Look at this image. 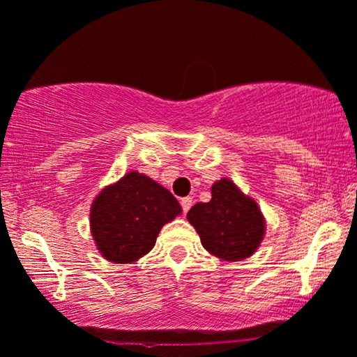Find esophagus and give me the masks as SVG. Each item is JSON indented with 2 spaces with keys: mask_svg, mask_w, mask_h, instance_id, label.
Returning a JSON list of instances; mask_svg holds the SVG:
<instances>
[{
  "mask_svg": "<svg viewBox=\"0 0 357 357\" xmlns=\"http://www.w3.org/2000/svg\"><path fill=\"white\" fill-rule=\"evenodd\" d=\"M191 206H192V199L191 197H183L181 199V208H183L184 213H186L189 208H191Z\"/></svg>",
  "mask_w": 357,
  "mask_h": 357,
  "instance_id": "1",
  "label": "esophagus"
}]
</instances>
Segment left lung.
Listing matches in <instances>:
<instances>
[{
	"mask_svg": "<svg viewBox=\"0 0 357 357\" xmlns=\"http://www.w3.org/2000/svg\"><path fill=\"white\" fill-rule=\"evenodd\" d=\"M202 246L227 261L248 258L264 235V218L253 199L241 194L230 179L212 186V199L197 202L188 212Z\"/></svg>",
	"mask_w": 357,
	"mask_h": 357,
	"instance_id": "obj_1",
	"label": "left lung"
}]
</instances>
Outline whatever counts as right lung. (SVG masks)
<instances>
[{
	"mask_svg": "<svg viewBox=\"0 0 357 357\" xmlns=\"http://www.w3.org/2000/svg\"><path fill=\"white\" fill-rule=\"evenodd\" d=\"M179 213L181 206L168 189L132 171L96 197L91 231L104 258L132 263L153 248L161 227Z\"/></svg>",
	"mask_w": 357,
	"mask_h": 357,
	"instance_id": "obj_1",
	"label": "right lung"
}]
</instances>
